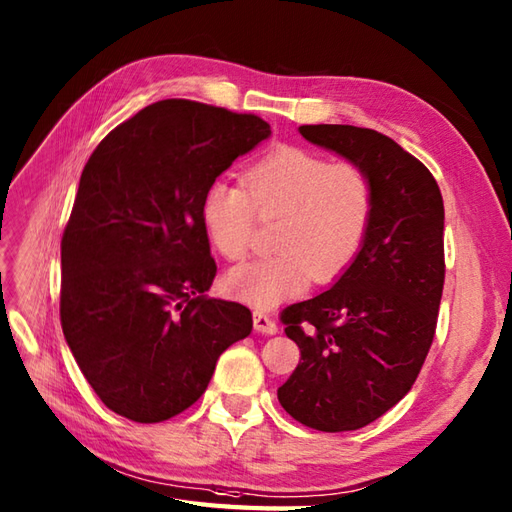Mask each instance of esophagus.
Returning a JSON list of instances; mask_svg holds the SVG:
<instances>
[{
    "label": "esophagus",
    "mask_w": 512,
    "mask_h": 512,
    "mask_svg": "<svg viewBox=\"0 0 512 512\" xmlns=\"http://www.w3.org/2000/svg\"><path fill=\"white\" fill-rule=\"evenodd\" d=\"M254 330L263 332V334H276L278 326H276V321H273L267 313H263V310H256V313H254Z\"/></svg>",
    "instance_id": "esophagus-1"
}]
</instances>
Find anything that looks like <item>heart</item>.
<instances>
[{
  "instance_id": "b5f03b06",
  "label": "heart",
  "mask_w": 512,
  "mask_h": 512,
  "mask_svg": "<svg viewBox=\"0 0 512 512\" xmlns=\"http://www.w3.org/2000/svg\"><path fill=\"white\" fill-rule=\"evenodd\" d=\"M245 188L215 182L202 217L210 241L228 260L252 247L256 215L280 217L273 256L234 267L226 276L232 297L273 308L304 291L308 278L330 282L360 252L373 213V184L354 162H328L304 147H278L245 173Z\"/></svg>"
}]
</instances>
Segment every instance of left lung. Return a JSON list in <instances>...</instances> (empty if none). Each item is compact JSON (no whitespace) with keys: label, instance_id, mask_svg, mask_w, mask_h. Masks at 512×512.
<instances>
[{"label":"left lung","instance_id":"8db88e82","mask_svg":"<svg viewBox=\"0 0 512 512\" xmlns=\"http://www.w3.org/2000/svg\"><path fill=\"white\" fill-rule=\"evenodd\" d=\"M306 141L363 167L373 213L360 252L332 289L282 310L299 365L282 408L321 432H347L391 410L415 384L434 339L445 280L443 197L423 162L356 126H299Z\"/></svg>","mask_w":512,"mask_h":512}]
</instances>
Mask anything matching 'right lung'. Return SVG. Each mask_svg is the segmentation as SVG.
<instances>
[{
  "label": "right lung",
  "mask_w": 512,
  "mask_h": 512,
  "mask_svg": "<svg viewBox=\"0 0 512 512\" xmlns=\"http://www.w3.org/2000/svg\"><path fill=\"white\" fill-rule=\"evenodd\" d=\"M269 123L162 99L95 147L62 234L60 323L112 413L158 423L195 404L219 356L252 332L249 308L208 297L217 265L204 195L269 139Z\"/></svg>",
  "instance_id": "obj_1"
}]
</instances>
